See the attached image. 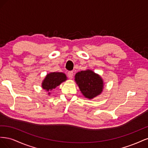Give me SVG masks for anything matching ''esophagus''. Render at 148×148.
Here are the masks:
<instances>
[{
    "mask_svg": "<svg viewBox=\"0 0 148 148\" xmlns=\"http://www.w3.org/2000/svg\"><path fill=\"white\" fill-rule=\"evenodd\" d=\"M73 71H69V72H68V73H67V76H68V77L70 79H72L73 78Z\"/></svg>",
    "mask_w": 148,
    "mask_h": 148,
    "instance_id": "esophagus-1",
    "label": "esophagus"
}]
</instances>
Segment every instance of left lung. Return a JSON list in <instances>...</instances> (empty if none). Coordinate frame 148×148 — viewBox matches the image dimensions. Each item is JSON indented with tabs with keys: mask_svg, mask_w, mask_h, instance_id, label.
<instances>
[{
	"mask_svg": "<svg viewBox=\"0 0 148 148\" xmlns=\"http://www.w3.org/2000/svg\"><path fill=\"white\" fill-rule=\"evenodd\" d=\"M75 81L82 95L88 99L100 95L104 87V80L101 76L89 69L76 73Z\"/></svg>",
	"mask_w": 148,
	"mask_h": 148,
	"instance_id": "1",
	"label": "left lung"
}]
</instances>
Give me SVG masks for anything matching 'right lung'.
<instances>
[{
  "label": "right lung",
  "instance_id": "right-lung-1",
  "mask_svg": "<svg viewBox=\"0 0 148 148\" xmlns=\"http://www.w3.org/2000/svg\"><path fill=\"white\" fill-rule=\"evenodd\" d=\"M67 79L65 73L62 72H51L46 76L42 80L41 86L42 89L48 92V95H51V91L54 89L57 86Z\"/></svg>",
  "mask_w": 148,
  "mask_h": 148
}]
</instances>
